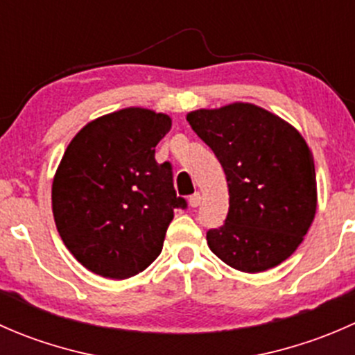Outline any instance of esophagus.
I'll list each match as a JSON object with an SVG mask.
<instances>
[{
    "label": "esophagus",
    "instance_id": "34e87169",
    "mask_svg": "<svg viewBox=\"0 0 355 355\" xmlns=\"http://www.w3.org/2000/svg\"><path fill=\"white\" fill-rule=\"evenodd\" d=\"M200 200H202V198H200L199 192H196L194 196H191V198H189V206H191V207H198L199 204H200Z\"/></svg>",
    "mask_w": 355,
    "mask_h": 355
}]
</instances>
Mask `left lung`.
I'll return each instance as SVG.
<instances>
[{"label": "left lung", "mask_w": 355, "mask_h": 355, "mask_svg": "<svg viewBox=\"0 0 355 355\" xmlns=\"http://www.w3.org/2000/svg\"><path fill=\"white\" fill-rule=\"evenodd\" d=\"M187 121L223 166L230 196L225 225L206 234L209 249L244 273L284 263L318 207L313 153L300 132L250 103L191 111Z\"/></svg>", "instance_id": "left-lung-1"}]
</instances>
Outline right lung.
<instances>
[{
    "instance_id": "1",
    "label": "right lung",
    "mask_w": 355,
    "mask_h": 355,
    "mask_svg": "<svg viewBox=\"0 0 355 355\" xmlns=\"http://www.w3.org/2000/svg\"><path fill=\"white\" fill-rule=\"evenodd\" d=\"M171 118L125 108L89 121L68 144L53 178V216L63 244L99 277L125 280L163 249L177 198L170 163L155 148Z\"/></svg>"
}]
</instances>
